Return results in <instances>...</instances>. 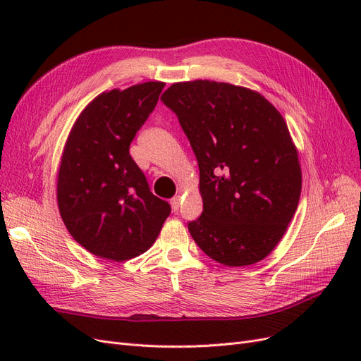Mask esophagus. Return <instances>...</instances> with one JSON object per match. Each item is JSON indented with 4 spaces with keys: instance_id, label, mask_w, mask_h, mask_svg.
Segmentation results:
<instances>
[{
    "instance_id": "obj_1",
    "label": "esophagus",
    "mask_w": 361,
    "mask_h": 361,
    "mask_svg": "<svg viewBox=\"0 0 361 361\" xmlns=\"http://www.w3.org/2000/svg\"><path fill=\"white\" fill-rule=\"evenodd\" d=\"M170 204H171V209L176 212L179 209V204H180V195H176V197H173L170 200Z\"/></svg>"
}]
</instances>
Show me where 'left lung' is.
Segmentation results:
<instances>
[{"label": "left lung", "mask_w": 361, "mask_h": 361, "mask_svg": "<svg viewBox=\"0 0 361 361\" xmlns=\"http://www.w3.org/2000/svg\"><path fill=\"white\" fill-rule=\"evenodd\" d=\"M161 101L178 116L199 162L203 212L188 223L195 244L227 267L265 259L301 194L285 118L260 93L207 80L173 84Z\"/></svg>", "instance_id": "left-lung-1"}]
</instances>
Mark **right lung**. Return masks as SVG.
Listing matches in <instances>:
<instances>
[{
    "mask_svg": "<svg viewBox=\"0 0 361 361\" xmlns=\"http://www.w3.org/2000/svg\"><path fill=\"white\" fill-rule=\"evenodd\" d=\"M164 82L99 94L76 118L59 169L57 202L69 233L92 255L123 262L157 241L171 207L152 194L129 155Z\"/></svg>",
    "mask_w": 361,
    "mask_h": 361,
    "instance_id": "add662e5",
    "label": "right lung"
}]
</instances>
